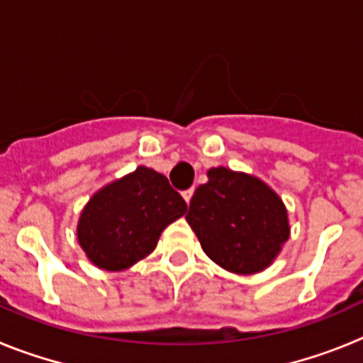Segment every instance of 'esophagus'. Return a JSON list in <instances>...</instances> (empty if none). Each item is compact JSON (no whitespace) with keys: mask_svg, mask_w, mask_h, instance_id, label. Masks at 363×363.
<instances>
[{"mask_svg":"<svg viewBox=\"0 0 363 363\" xmlns=\"http://www.w3.org/2000/svg\"><path fill=\"white\" fill-rule=\"evenodd\" d=\"M182 197H184L186 204H189V201H191V197H194V188L186 189V191H182Z\"/></svg>","mask_w":363,"mask_h":363,"instance_id":"1","label":"esophagus"}]
</instances>
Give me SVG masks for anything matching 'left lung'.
<instances>
[{"label": "left lung", "mask_w": 363, "mask_h": 363, "mask_svg": "<svg viewBox=\"0 0 363 363\" xmlns=\"http://www.w3.org/2000/svg\"><path fill=\"white\" fill-rule=\"evenodd\" d=\"M206 175L186 215L204 253L237 275L269 267L291 233L280 195L262 179L224 166Z\"/></svg>", "instance_id": "1"}]
</instances>
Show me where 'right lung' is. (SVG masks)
I'll return each mask as SVG.
<instances>
[{
	"label": "right lung",
	"mask_w": 363,
	"mask_h": 363,
	"mask_svg": "<svg viewBox=\"0 0 363 363\" xmlns=\"http://www.w3.org/2000/svg\"><path fill=\"white\" fill-rule=\"evenodd\" d=\"M188 206L162 174L137 166L104 184L84 204L77 242L86 259L104 271H125L146 259L168 224Z\"/></svg>",
	"instance_id": "1"
}]
</instances>
